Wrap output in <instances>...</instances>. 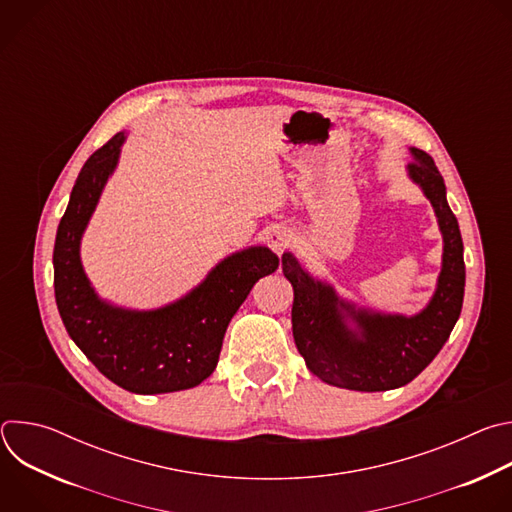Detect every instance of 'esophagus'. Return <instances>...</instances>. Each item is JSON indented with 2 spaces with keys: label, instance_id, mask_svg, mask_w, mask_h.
Wrapping results in <instances>:
<instances>
[{
  "label": "esophagus",
  "instance_id": "34e87169",
  "mask_svg": "<svg viewBox=\"0 0 512 512\" xmlns=\"http://www.w3.org/2000/svg\"><path fill=\"white\" fill-rule=\"evenodd\" d=\"M291 231L289 229H285V227H275L271 233H269V237H267V243H269V247L275 251V253H281V251H285L289 245H291Z\"/></svg>",
  "mask_w": 512,
  "mask_h": 512
}]
</instances>
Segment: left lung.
I'll return each instance as SVG.
<instances>
[{"mask_svg": "<svg viewBox=\"0 0 512 512\" xmlns=\"http://www.w3.org/2000/svg\"><path fill=\"white\" fill-rule=\"evenodd\" d=\"M409 178L429 198L444 235V263L437 289L417 316L356 310L332 285L316 281L291 253H283V275L294 285L291 330L306 367L322 381L350 391H389L411 383L450 338L464 302V245L446 200V184L429 154L411 148ZM357 328L352 331L345 320Z\"/></svg>", "mask_w": 512, "mask_h": 512, "instance_id": "8db88e82", "label": "left lung"}]
</instances>
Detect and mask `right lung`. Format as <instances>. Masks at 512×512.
Masks as SVG:
<instances>
[{"instance_id":"add662e5","label":"right lung","mask_w":512,"mask_h":512,"mask_svg":"<svg viewBox=\"0 0 512 512\" xmlns=\"http://www.w3.org/2000/svg\"><path fill=\"white\" fill-rule=\"evenodd\" d=\"M123 131L83 166L54 243V296L68 336L99 373L139 395L192 389L212 375L231 318L251 287L279 267L267 247H251L218 263L182 300L152 312L115 308L95 294L83 265L81 237L113 174Z\"/></svg>"}]
</instances>
